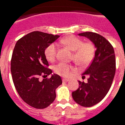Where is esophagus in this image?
Wrapping results in <instances>:
<instances>
[{
  "mask_svg": "<svg viewBox=\"0 0 125 125\" xmlns=\"http://www.w3.org/2000/svg\"><path fill=\"white\" fill-rule=\"evenodd\" d=\"M62 81H64V82H67V81H69V79L63 78Z\"/></svg>",
  "mask_w": 125,
  "mask_h": 125,
  "instance_id": "obj_1",
  "label": "esophagus"
}]
</instances>
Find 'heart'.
<instances>
[{
  "label": "heart",
  "mask_w": 125,
  "mask_h": 125,
  "mask_svg": "<svg viewBox=\"0 0 125 125\" xmlns=\"http://www.w3.org/2000/svg\"><path fill=\"white\" fill-rule=\"evenodd\" d=\"M60 43L73 51L72 59L81 66H86L93 60L95 52V46L92 42H84L82 39L74 35H70L62 39ZM57 53V45L51 43L45 49L44 54L48 61L53 62ZM54 71L58 75L69 77L75 71L72 65L60 62L54 67Z\"/></svg>",
  "instance_id": "1"
}]
</instances>
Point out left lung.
I'll return each mask as SVG.
<instances>
[{
	"label": "left lung",
	"mask_w": 125,
	"mask_h": 125,
	"mask_svg": "<svg viewBox=\"0 0 125 125\" xmlns=\"http://www.w3.org/2000/svg\"><path fill=\"white\" fill-rule=\"evenodd\" d=\"M90 39L96 51L92 63L82 74V78L88 75V83L79 81V86L72 92L74 101L83 107H92L100 102L108 93L116 72V59L114 48L103 36L94 32L78 34Z\"/></svg>",
	"instance_id": "8db88e82"
}]
</instances>
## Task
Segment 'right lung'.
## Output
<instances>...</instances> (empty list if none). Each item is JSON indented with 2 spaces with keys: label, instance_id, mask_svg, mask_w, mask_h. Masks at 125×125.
<instances>
[{
  "label": "right lung",
  "instance_id": "add662e5",
  "mask_svg": "<svg viewBox=\"0 0 125 125\" xmlns=\"http://www.w3.org/2000/svg\"><path fill=\"white\" fill-rule=\"evenodd\" d=\"M39 31L29 33L16 43L11 62L12 81L22 100L36 109H44L56 98L55 90L62 84L60 76L52 74L45 49L59 37ZM51 77L40 81L43 77Z\"/></svg>",
  "mask_w": 125,
  "mask_h": 125
}]
</instances>
